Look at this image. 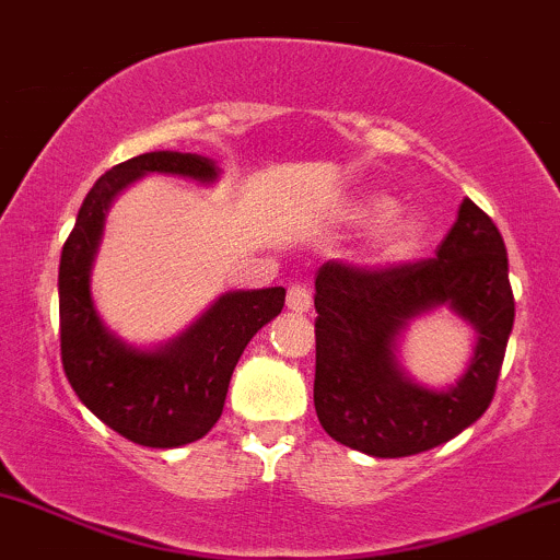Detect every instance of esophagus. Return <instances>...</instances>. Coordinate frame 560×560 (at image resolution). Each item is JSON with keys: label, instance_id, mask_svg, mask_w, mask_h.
<instances>
[{"label": "esophagus", "instance_id": "34e87169", "mask_svg": "<svg viewBox=\"0 0 560 560\" xmlns=\"http://www.w3.org/2000/svg\"><path fill=\"white\" fill-rule=\"evenodd\" d=\"M287 308L292 313H308L311 308V290L305 284H292L287 292Z\"/></svg>", "mask_w": 560, "mask_h": 560}]
</instances>
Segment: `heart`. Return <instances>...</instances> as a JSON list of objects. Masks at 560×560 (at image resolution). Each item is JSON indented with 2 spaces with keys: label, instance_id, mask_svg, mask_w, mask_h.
<instances>
[{
  "label": "heart",
  "instance_id": "1",
  "mask_svg": "<svg viewBox=\"0 0 560 560\" xmlns=\"http://www.w3.org/2000/svg\"><path fill=\"white\" fill-rule=\"evenodd\" d=\"M401 205L388 194H370L350 207V220L359 225H377L372 233L366 260L374 266H393L415 255L428 236L420 214H398Z\"/></svg>",
  "mask_w": 560,
  "mask_h": 560
}]
</instances>
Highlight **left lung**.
<instances>
[{
	"instance_id": "8db88e82",
	"label": "left lung",
	"mask_w": 560,
	"mask_h": 560,
	"mask_svg": "<svg viewBox=\"0 0 560 560\" xmlns=\"http://www.w3.org/2000/svg\"><path fill=\"white\" fill-rule=\"evenodd\" d=\"M313 404L335 441L372 457H409L472 425L494 398L513 329L508 252L494 220L465 199L435 257L380 270L324 262L316 273ZM450 304L477 329L457 386L415 384L395 359L409 317Z\"/></svg>"
}]
</instances>
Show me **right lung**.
Masks as SVG:
<instances>
[{
	"mask_svg": "<svg viewBox=\"0 0 560 560\" xmlns=\"http://www.w3.org/2000/svg\"><path fill=\"white\" fill-rule=\"evenodd\" d=\"M149 172L218 180L212 159L151 151L110 167L90 188L60 255V359L79 401L97 420L140 446L172 450L199 441L220 420L238 355L257 329L279 316L287 292L284 287L225 292L183 335L159 348L114 335L92 303L90 268L108 205Z\"/></svg>",
	"mask_w": 560,
	"mask_h": 560,
	"instance_id": "1",
	"label": "right lung"
}]
</instances>
